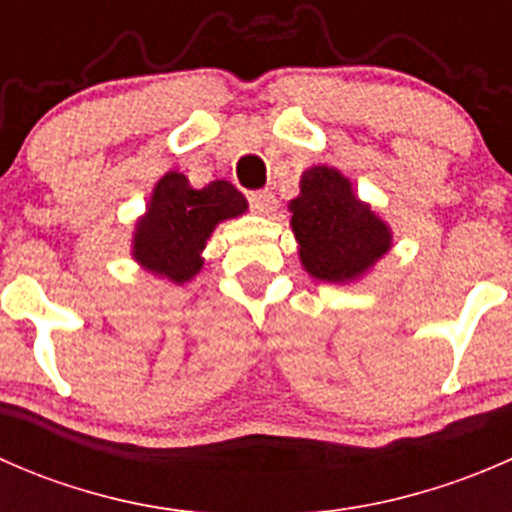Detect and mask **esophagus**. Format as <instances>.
Instances as JSON below:
<instances>
[{
    "label": "esophagus",
    "mask_w": 512,
    "mask_h": 512,
    "mask_svg": "<svg viewBox=\"0 0 512 512\" xmlns=\"http://www.w3.org/2000/svg\"><path fill=\"white\" fill-rule=\"evenodd\" d=\"M247 203H250V208L255 210V213H272L277 205L275 195H272V190H252V193H247Z\"/></svg>",
    "instance_id": "obj_1"
}]
</instances>
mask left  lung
I'll return each instance as SVG.
<instances>
[{
  "mask_svg": "<svg viewBox=\"0 0 512 512\" xmlns=\"http://www.w3.org/2000/svg\"><path fill=\"white\" fill-rule=\"evenodd\" d=\"M302 193L292 200V230L309 275L327 282L352 280L391 247L389 227L359 203L339 170H304Z\"/></svg>",
  "mask_w": 512,
  "mask_h": 512,
  "instance_id": "obj_1",
  "label": "left lung"
}]
</instances>
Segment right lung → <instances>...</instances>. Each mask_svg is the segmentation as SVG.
I'll use <instances>...</instances> for the list:
<instances>
[{"instance_id": "add662e5", "label": "right lung", "mask_w": 512, "mask_h": 512, "mask_svg": "<svg viewBox=\"0 0 512 512\" xmlns=\"http://www.w3.org/2000/svg\"><path fill=\"white\" fill-rule=\"evenodd\" d=\"M247 200L227 180L190 188L183 173H168L153 190L146 218L138 223L133 255L146 270L188 282L203 267L200 250L220 220L242 215Z\"/></svg>"}]
</instances>
